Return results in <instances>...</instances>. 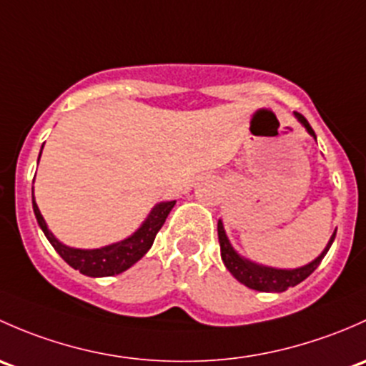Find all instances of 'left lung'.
Masks as SVG:
<instances>
[{
  "mask_svg": "<svg viewBox=\"0 0 366 366\" xmlns=\"http://www.w3.org/2000/svg\"><path fill=\"white\" fill-rule=\"evenodd\" d=\"M295 116L297 118V122L301 123L305 128H307L308 134L315 139V132L312 130L310 123L307 122L303 114L300 112H295ZM335 236H337V231L333 232L331 239L327 241L326 248L322 250V254L319 255L317 259H314L308 264L296 267V269H278V267H269V266H262L257 264V262H252L250 259H244L243 255H239L238 252L232 248L231 241H229L227 234L224 231V224L222 220H218V241H220V255L222 261H224L225 267L231 271L232 277L236 280L241 282L247 287L255 289V291L261 292H284L287 291L289 287H295V285L303 282L305 278L310 277L317 266L321 264V261L324 259V255L327 254L330 250L331 243H333Z\"/></svg>",
  "mask_w": 366,
  "mask_h": 366,
  "instance_id": "obj_1",
  "label": "left lung"
}]
</instances>
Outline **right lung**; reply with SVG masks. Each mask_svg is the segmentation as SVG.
Here are the masks:
<instances>
[{"label":"right lung","mask_w":366,"mask_h":366,"mask_svg":"<svg viewBox=\"0 0 366 366\" xmlns=\"http://www.w3.org/2000/svg\"><path fill=\"white\" fill-rule=\"evenodd\" d=\"M40 155H42V152H40ZM174 204L176 201L157 204L155 208L149 211L148 218L142 222L141 227L134 234L128 236L127 239L107 244V247L84 250V248L66 247L61 241L56 239V236L49 231L42 213H40L39 206L35 202V195H33V211H35L36 222H39L40 229L44 231L45 238L54 247V250L61 255V259L66 264L74 267V269H79L86 277H112V274H119L127 271L130 266H134L139 259L144 257V254L152 248L153 241H155L157 232L162 229L165 218L171 213V209L174 208Z\"/></svg>","instance_id":"obj_1"}]
</instances>
